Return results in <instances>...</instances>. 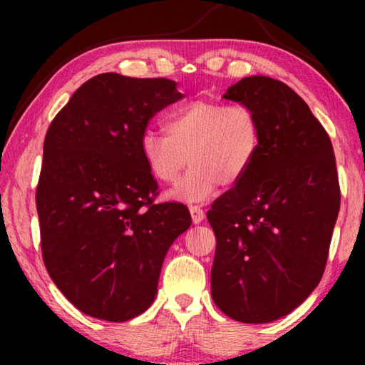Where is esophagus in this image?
Returning a JSON list of instances; mask_svg holds the SVG:
<instances>
[{"instance_id":"esophagus-1","label":"esophagus","mask_w":365,"mask_h":365,"mask_svg":"<svg viewBox=\"0 0 365 365\" xmlns=\"http://www.w3.org/2000/svg\"><path fill=\"white\" fill-rule=\"evenodd\" d=\"M190 214H191V219H193L195 224H200L205 219V211H202V207L196 206V205H191L190 206Z\"/></svg>"}]
</instances>
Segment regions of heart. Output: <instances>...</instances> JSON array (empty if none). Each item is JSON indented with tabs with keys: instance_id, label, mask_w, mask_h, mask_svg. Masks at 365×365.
I'll use <instances>...</instances> for the list:
<instances>
[{
	"instance_id": "b5f03b06",
	"label": "heart",
	"mask_w": 365,
	"mask_h": 365,
	"mask_svg": "<svg viewBox=\"0 0 365 365\" xmlns=\"http://www.w3.org/2000/svg\"><path fill=\"white\" fill-rule=\"evenodd\" d=\"M262 148V125L246 104L195 100L172 110L165 133L148 128L140 153L159 182L174 185L191 165L174 196L201 201L219 185L233 187L250 174Z\"/></svg>"
}]
</instances>
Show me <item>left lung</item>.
<instances>
[{
    "instance_id": "left-lung-1",
    "label": "left lung",
    "mask_w": 365,
    "mask_h": 365,
    "mask_svg": "<svg viewBox=\"0 0 365 365\" xmlns=\"http://www.w3.org/2000/svg\"><path fill=\"white\" fill-rule=\"evenodd\" d=\"M256 110L262 148L250 174L207 211L212 299L243 324L298 307L322 279L339 211L335 153L302 98L280 80L242 78L224 95Z\"/></svg>"
}]
</instances>
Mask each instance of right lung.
Instances as JSON below:
<instances>
[{"instance_id":"obj_1","label":"right lung","mask_w":365,"mask_h":365,"mask_svg":"<svg viewBox=\"0 0 365 365\" xmlns=\"http://www.w3.org/2000/svg\"><path fill=\"white\" fill-rule=\"evenodd\" d=\"M182 93L169 78L100 73L48 127L36 185L43 262L78 311L125 322L151 306L165 252L191 225L182 202H154L140 153L148 123Z\"/></svg>"}]
</instances>
